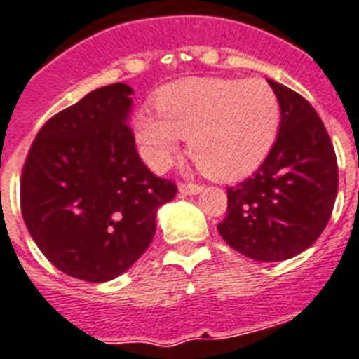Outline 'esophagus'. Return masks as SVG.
Here are the masks:
<instances>
[{
    "label": "esophagus",
    "mask_w": 359,
    "mask_h": 359,
    "mask_svg": "<svg viewBox=\"0 0 359 359\" xmlns=\"http://www.w3.org/2000/svg\"><path fill=\"white\" fill-rule=\"evenodd\" d=\"M201 187L196 185V183H182L180 185V192H182L183 196H196L200 194Z\"/></svg>",
    "instance_id": "1"
}]
</instances>
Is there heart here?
I'll return each mask as SVG.
<instances>
[{"label":"heart","mask_w":359,"mask_h":359,"mask_svg":"<svg viewBox=\"0 0 359 359\" xmlns=\"http://www.w3.org/2000/svg\"><path fill=\"white\" fill-rule=\"evenodd\" d=\"M154 104L159 117L147 109L133 117L141 154L154 170L168 167L180 137H189V156L201 172L236 180L264 161L279 132V99L262 79H183L161 88Z\"/></svg>","instance_id":"b5f03b06"}]
</instances>
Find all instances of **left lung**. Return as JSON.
I'll use <instances>...</instances> for the list:
<instances>
[{
  "mask_svg": "<svg viewBox=\"0 0 359 359\" xmlns=\"http://www.w3.org/2000/svg\"><path fill=\"white\" fill-rule=\"evenodd\" d=\"M280 106L277 141L253 177L227 189L222 238L248 259L279 262L319 238L337 194V161L318 111L268 79Z\"/></svg>",
  "mask_w": 359,
  "mask_h": 359,
  "instance_id": "obj_1",
  "label": "left lung"
}]
</instances>
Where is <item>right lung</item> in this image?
<instances>
[{
	"label": "right lung",
	"mask_w": 359,
	"mask_h": 359,
	"mask_svg": "<svg viewBox=\"0 0 359 359\" xmlns=\"http://www.w3.org/2000/svg\"><path fill=\"white\" fill-rule=\"evenodd\" d=\"M133 90H93L38 132L22 174L27 231L69 277L106 283L123 275L156 235L159 207L176 196L139 158L132 130Z\"/></svg>",
	"instance_id": "add662e5"
}]
</instances>
